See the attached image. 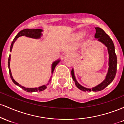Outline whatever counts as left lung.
<instances>
[{
    "label": "left lung",
    "mask_w": 124,
    "mask_h": 124,
    "mask_svg": "<svg viewBox=\"0 0 124 124\" xmlns=\"http://www.w3.org/2000/svg\"><path fill=\"white\" fill-rule=\"evenodd\" d=\"M96 30V34H95V38H97L98 41H100L103 43L107 47L108 52L109 54V68L108 71L106 79L100 83V85L97 86L95 87L92 89H87V88L84 87L79 84L75 79V75H74L73 69H72L71 71L73 80L75 81V85L78 89L84 92H98V91L103 90L107 86L112 82L115 78L116 73V64H117V59H116V55L115 52V47L113 42L111 38L105 32V31L101 28L99 27L95 28Z\"/></svg>",
    "instance_id": "1"
}]
</instances>
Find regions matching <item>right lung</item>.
I'll use <instances>...</instances> for the list:
<instances>
[{
	"label": "right lung",
	"instance_id": "add662e5",
	"mask_svg": "<svg viewBox=\"0 0 124 124\" xmlns=\"http://www.w3.org/2000/svg\"><path fill=\"white\" fill-rule=\"evenodd\" d=\"M41 31L42 30L41 29H24L23 30L20 31L17 34V35L15 37V38H14V39L13 40L12 44H11L10 46V51H12L13 46V44L15 43V42L16 41V39H17V38L19 37L22 36V35H25L26 37H28L30 38H40V36L41 35ZM10 55L8 56V70H9V73H10V78L12 79V80L13 83L15 84V85H17L18 86H19L20 87L22 88L24 90L26 91L27 92H41V91H43L44 90L46 89L47 87L46 86L48 85L47 84L46 85H43V86L39 87L38 88H26L24 87L23 86H21L20 85H19L17 82H16V81L14 80L12 76V73H11L10 69ZM60 60H58L55 62H54L53 63H52V73H53L54 69H55V68L56 67V65H58V63H59ZM51 81V79L49 80V82Z\"/></svg>",
	"mask_w": 124,
	"mask_h": 124
}]
</instances>
